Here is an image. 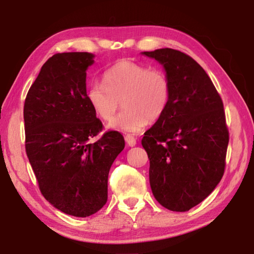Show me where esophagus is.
<instances>
[{
  "mask_svg": "<svg viewBox=\"0 0 254 254\" xmlns=\"http://www.w3.org/2000/svg\"><path fill=\"white\" fill-rule=\"evenodd\" d=\"M125 140H126L127 144L129 145V147H134V145L136 144V138H135L133 135H126V136H125Z\"/></svg>",
  "mask_w": 254,
  "mask_h": 254,
  "instance_id": "esophagus-1",
  "label": "esophagus"
}]
</instances>
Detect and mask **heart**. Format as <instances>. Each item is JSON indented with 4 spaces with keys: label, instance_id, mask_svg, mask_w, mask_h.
<instances>
[{
    "label": "heart",
    "instance_id": "1",
    "mask_svg": "<svg viewBox=\"0 0 254 254\" xmlns=\"http://www.w3.org/2000/svg\"><path fill=\"white\" fill-rule=\"evenodd\" d=\"M88 102L100 119L109 121L123 103L124 111L109 128L137 133L164 116L171 99V82L162 69L131 60H120L104 72L103 83L89 86Z\"/></svg>",
    "mask_w": 254,
    "mask_h": 254
}]
</instances>
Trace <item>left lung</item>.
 <instances>
[{"instance_id":"left-lung-1","label":"left lung","mask_w":254,"mask_h":254,"mask_svg":"<svg viewBox=\"0 0 254 254\" xmlns=\"http://www.w3.org/2000/svg\"><path fill=\"white\" fill-rule=\"evenodd\" d=\"M143 54L163 64L171 82L168 110L141 141L150 161V187L166 209L187 211L223 177L229 143L223 102L190 55L172 48Z\"/></svg>"}]
</instances>
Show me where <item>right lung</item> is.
Masks as SVG:
<instances>
[{
  "instance_id": "1",
  "label": "right lung",
  "mask_w": 254,
  "mask_h": 254,
  "mask_svg": "<svg viewBox=\"0 0 254 254\" xmlns=\"http://www.w3.org/2000/svg\"><path fill=\"white\" fill-rule=\"evenodd\" d=\"M95 55L58 53L45 62L24 103L25 150L41 194L62 213L86 217L107 201L111 165L124 136L103 130L86 97Z\"/></svg>"
}]
</instances>
